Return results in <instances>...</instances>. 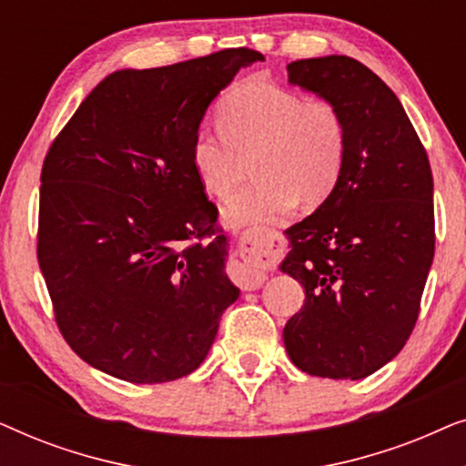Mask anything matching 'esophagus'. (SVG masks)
Segmentation results:
<instances>
[{"mask_svg":"<svg viewBox=\"0 0 466 466\" xmlns=\"http://www.w3.org/2000/svg\"><path fill=\"white\" fill-rule=\"evenodd\" d=\"M239 260L231 265L233 282L244 290H257L267 279L265 263L273 248V233L265 227L246 228L238 241Z\"/></svg>","mask_w":466,"mask_h":466,"instance_id":"esophagus-1","label":"esophagus"}]
</instances>
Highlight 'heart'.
<instances>
[{"instance_id": "b5f03b06", "label": "heart", "mask_w": 466, "mask_h": 466, "mask_svg": "<svg viewBox=\"0 0 466 466\" xmlns=\"http://www.w3.org/2000/svg\"><path fill=\"white\" fill-rule=\"evenodd\" d=\"M218 125L199 127L190 163L216 199L233 193L254 158V174L227 203L231 222L271 220L297 201H322L339 180L348 131L341 112L324 99H308L269 80H244L218 101Z\"/></svg>"}]
</instances>
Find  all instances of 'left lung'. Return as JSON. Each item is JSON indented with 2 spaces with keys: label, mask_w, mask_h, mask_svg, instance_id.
Returning <instances> with one entry per match:
<instances>
[{
  "label": "left lung",
  "mask_w": 466,
  "mask_h": 466,
  "mask_svg": "<svg viewBox=\"0 0 466 466\" xmlns=\"http://www.w3.org/2000/svg\"><path fill=\"white\" fill-rule=\"evenodd\" d=\"M289 80L330 101L348 131L327 201L289 228L282 269L305 289L284 346L301 371L360 380L392 360L418 322L435 254L432 171L384 80L343 55L289 63Z\"/></svg>",
  "instance_id": "obj_1"
}]
</instances>
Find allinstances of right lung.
<instances>
[{
    "label": "right lung",
    "mask_w": 466,
    "mask_h": 466,
    "mask_svg": "<svg viewBox=\"0 0 466 466\" xmlns=\"http://www.w3.org/2000/svg\"><path fill=\"white\" fill-rule=\"evenodd\" d=\"M257 61L241 46L114 72L50 144L37 263L63 339L99 371L133 384L193 373L239 297L190 142L209 101Z\"/></svg>",
    "instance_id": "right-lung-1"
}]
</instances>
